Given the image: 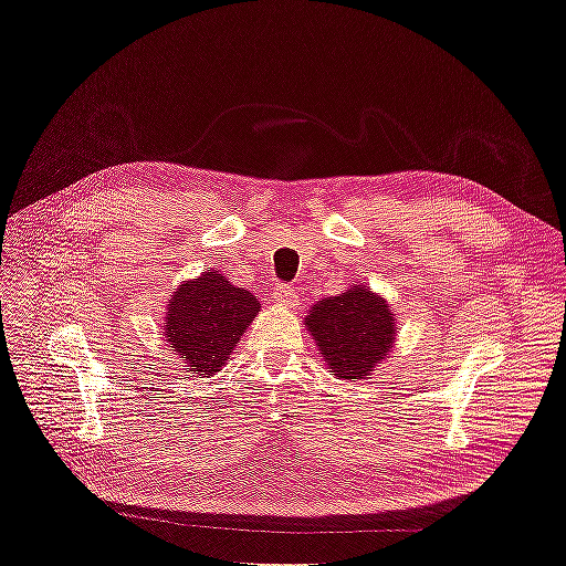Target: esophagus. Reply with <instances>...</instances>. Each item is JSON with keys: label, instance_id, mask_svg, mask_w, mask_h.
Returning a JSON list of instances; mask_svg holds the SVG:
<instances>
[{"label": "esophagus", "instance_id": "esophagus-1", "mask_svg": "<svg viewBox=\"0 0 566 566\" xmlns=\"http://www.w3.org/2000/svg\"><path fill=\"white\" fill-rule=\"evenodd\" d=\"M271 295H273V302H276L279 306H295V304H297L295 290L290 287V285H285V283H276V285H273Z\"/></svg>", "mask_w": 566, "mask_h": 566}]
</instances>
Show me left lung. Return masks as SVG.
<instances>
[{"instance_id":"8db88e82","label":"left lung","mask_w":566,"mask_h":566,"mask_svg":"<svg viewBox=\"0 0 566 566\" xmlns=\"http://www.w3.org/2000/svg\"><path fill=\"white\" fill-rule=\"evenodd\" d=\"M339 380H364L391 352L397 318L382 295L368 285H352L347 293L325 297L304 321Z\"/></svg>"}]
</instances>
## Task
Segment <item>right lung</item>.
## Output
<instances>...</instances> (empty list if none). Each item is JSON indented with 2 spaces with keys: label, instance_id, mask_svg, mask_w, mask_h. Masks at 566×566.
Here are the masks:
<instances>
[{
  "label": "right lung",
  "instance_id": "right-lung-1",
  "mask_svg": "<svg viewBox=\"0 0 566 566\" xmlns=\"http://www.w3.org/2000/svg\"><path fill=\"white\" fill-rule=\"evenodd\" d=\"M260 312L250 290L235 287L214 269L184 281L167 304L165 337L179 354L188 373H219L248 325Z\"/></svg>",
  "mask_w": 566,
  "mask_h": 566
}]
</instances>
